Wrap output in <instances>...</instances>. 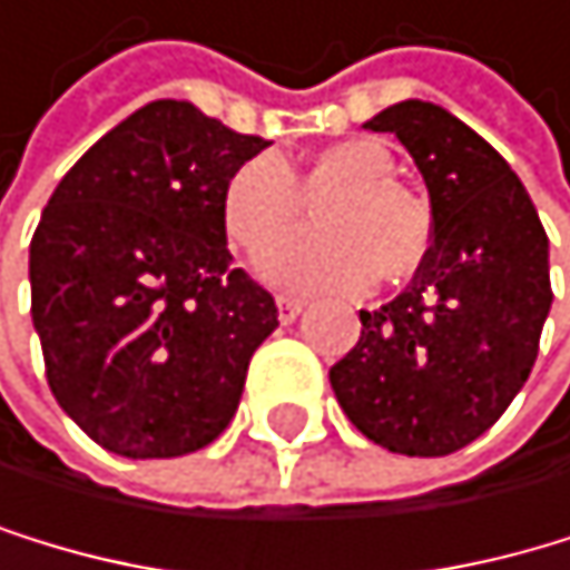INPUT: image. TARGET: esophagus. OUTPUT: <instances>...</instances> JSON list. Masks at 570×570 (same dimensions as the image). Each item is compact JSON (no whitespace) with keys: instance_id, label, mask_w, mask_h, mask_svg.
<instances>
[{"instance_id":"obj_1","label":"esophagus","mask_w":570,"mask_h":570,"mask_svg":"<svg viewBox=\"0 0 570 570\" xmlns=\"http://www.w3.org/2000/svg\"><path fill=\"white\" fill-rule=\"evenodd\" d=\"M301 308H304V304H301L297 297H283V294L276 297V312H279V322H283V325H291V322L301 315Z\"/></svg>"}]
</instances>
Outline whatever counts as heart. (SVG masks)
<instances>
[{
	"label": "heart",
	"instance_id": "heart-1",
	"mask_svg": "<svg viewBox=\"0 0 570 570\" xmlns=\"http://www.w3.org/2000/svg\"><path fill=\"white\" fill-rule=\"evenodd\" d=\"M325 195L316 207L322 232L292 235L258 258L266 279L291 291L361 294L374 279H403L420 269L431 248V213L395 181V160L379 139L328 142L294 178L273 150L242 160L224 181V227L245 252H262L303 215V199Z\"/></svg>",
	"mask_w": 570,
	"mask_h": 570
}]
</instances>
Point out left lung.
<instances>
[{
  "label": "left lung",
  "mask_w": 570,
  "mask_h": 570,
  "mask_svg": "<svg viewBox=\"0 0 570 570\" xmlns=\"http://www.w3.org/2000/svg\"><path fill=\"white\" fill-rule=\"evenodd\" d=\"M392 132L431 196V248L410 287L361 312L328 382L364 438L400 455H452L515 400L550 312V245L525 185L470 125L428 100L364 121Z\"/></svg>",
  "instance_id": "left-lung-1"
}]
</instances>
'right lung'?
I'll list each match as a JSON object with an SVG mask.
<instances>
[{
  "label": "right lung",
  "mask_w": 570,
  "mask_h": 570,
  "mask_svg": "<svg viewBox=\"0 0 570 570\" xmlns=\"http://www.w3.org/2000/svg\"><path fill=\"white\" fill-rule=\"evenodd\" d=\"M266 146L188 100H154L51 191L30 315L51 395L100 449L175 459L230 424L279 322L273 294L230 266L224 181Z\"/></svg>",
  "instance_id": "obj_1"
}]
</instances>
